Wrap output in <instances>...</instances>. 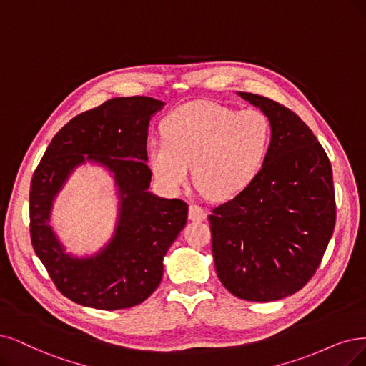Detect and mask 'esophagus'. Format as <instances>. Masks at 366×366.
<instances>
[{
    "label": "esophagus",
    "instance_id": "34e87169",
    "mask_svg": "<svg viewBox=\"0 0 366 366\" xmlns=\"http://www.w3.org/2000/svg\"><path fill=\"white\" fill-rule=\"evenodd\" d=\"M188 219L192 222H204L207 219V212L197 205H190V209H188Z\"/></svg>",
    "mask_w": 366,
    "mask_h": 366
}]
</instances>
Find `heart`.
I'll list each match as a JSON object with an SVG mask.
<instances>
[{
  "instance_id": "1",
  "label": "heart",
  "mask_w": 366,
  "mask_h": 366,
  "mask_svg": "<svg viewBox=\"0 0 366 366\" xmlns=\"http://www.w3.org/2000/svg\"><path fill=\"white\" fill-rule=\"evenodd\" d=\"M164 140L147 144L149 166L167 192H179L192 167L197 190L211 200L242 193L259 174L272 144V125L258 110L235 112L208 101L173 110L161 124Z\"/></svg>"
}]
</instances>
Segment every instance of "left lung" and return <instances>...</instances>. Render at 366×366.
Listing matches in <instances>:
<instances>
[{
  "label": "left lung",
  "instance_id": "obj_1",
  "mask_svg": "<svg viewBox=\"0 0 366 366\" xmlns=\"http://www.w3.org/2000/svg\"><path fill=\"white\" fill-rule=\"evenodd\" d=\"M272 125L254 181L209 215L215 272L238 299L273 302L302 290L333 234L332 166L314 132L276 101L238 92Z\"/></svg>",
  "mask_w": 366,
  "mask_h": 366
}]
</instances>
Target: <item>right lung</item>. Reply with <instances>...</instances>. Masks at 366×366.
Returning a JSON list of instances; mask_svg holds the SVG:
<instances>
[{
    "instance_id": "right-lung-1",
    "label": "right lung",
    "mask_w": 366,
    "mask_h": 366,
    "mask_svg": "<svg viewBox=\"0 0 366 366\" xmlns=\"http://www.w3.org/2000/svg\"><path fill=\"white\" fill-rule=\"evenodd\" d=\"M166 104L149 97L114 98L74 117L52 139L30 187V232L37 258L67 299L102 310L142 303L162 279V261L187 223L179 199L149 192L147 129ZM92 164L112 176L115 231L94 254L75 255L51 226L53 202L71 173Z\"/></svg>"
}]
</instances>
